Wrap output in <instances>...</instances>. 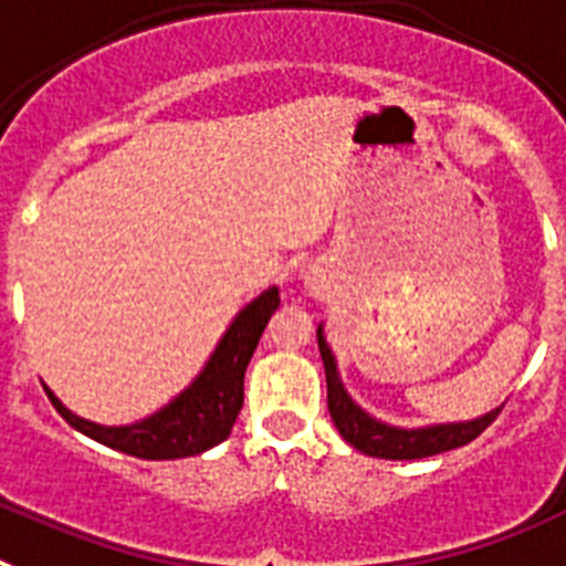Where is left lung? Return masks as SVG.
Here are the masks:
<instances>
[{
	"mask_svg": "<svg viewBox=\"0 0 566 566\" xmlns=\"http://www.w3.org/2000/svg\"><path fill=\"white\" fill-rule=\"evenodd\" d=\"M318 350H322L324 376H327V410L342 432V439L361 450L373 459H390V461H410V459H427V455H439L455 447H464L481 436L493 424V419L501 412V407L475 416L470 421H441V424H424V427H399L387 424V421L376 419L361 405L353 401V396L344 387L342 376H338V361L333 356L331 344L324 338V324H318Z\"/></svg>",
	"mask_w": 566,
	"mask_h": 566,
	"instance_id": "1",
	"label": "left lung"
}]
</instances>
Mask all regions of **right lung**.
<instances>
[{
	"instance_id": "right-lung-1",
	"label": "right lung",
	"mask_w": 566,
	"mask_h": 566,
	"mask_svg": "<svg viewBox=\"0 0 566 566\" xmlns=\"http://www.w3.org/2000/svg\"><path fill=\"white\" fill-rule=\"evenodd\" d=\"M276 307L279 287L270 284L235 313L193 381L145 419L130 424H96L67 410L56 392L45 385L48 399L67 424L119 453L147 461L188 459L205 453L210 447L222 444L233 430L235 416L244 405V370Z\"/></svg>"
}]
</instances>
